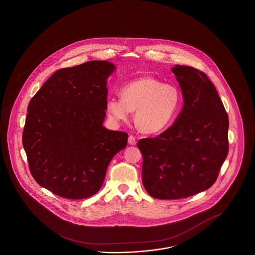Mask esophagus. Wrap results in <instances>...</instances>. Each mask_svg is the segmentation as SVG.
<instances>
[{
    "mask_svg": "<svg viewBox=\"0 0 255 255\" xmlns=\"http://www.w3.org/2000/svg\"><path fill=\"white\" fill-rule=\"evenodd\" d=\"M128 143H129V145L134 146V145L136 144V140H135V137H134V136H132V135H130V136L128 137Z\"/></svg>",
    "mask_w": 255,
    "mask_h": 255,
    "instance_id": "1",
    "label": "esophagus"
}]
</instances>
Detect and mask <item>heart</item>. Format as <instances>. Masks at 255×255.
<instances>
[{"label": "heart", "instance_id": "heart-1", "mask_svg": "<svg viewBox=\"0 0 255 255\" xmlns=\"http://www.w3.org/2000/svg\"><path fill=\"white\" fill-rule=\"evenodd\" d=\"M120 94L121 98L110 97L107 102L111 121L115 124L125 122L134 111L135 124L147 133H157L170 126L181 103L177 87L151 77H140L125 84Z\"/></svg>", "mask_w": 255, "mask_h": 255}]
</instances>
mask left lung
Listing matches in <instances>:
<instances>
[{"label":"left lung","mask_w":255,"mask_h":255,"mask_svg":"<svg viewBox=\"0 0 255 255\" xmlns=\"http://www.w3.org/2000/svg\"><path fill=\"white\" fill-rule=\"evenodd\" d=\"M171 71L182 93V109L167 130L137 143L143 155V185L150 196L162 200L210 188L229 146L228 116L215 86L193 67L176 65Z\"/></svg>","instance_id":"8db88e82"}]
</instances>
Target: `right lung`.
<instances>
[{"label": "right lung", "mask_w": 255, "mask_h": 255, "mask_svg": "<svg viewBox=\"0 0 255 255\" xmlns=\"http://www.w3.org/2000/svg\"><path fill=\"white\" fill-rule=\"evenodd\" d=\"M116 66L91 61L58 70L31 98L22 144L39 185L68 199L94 195L128 134L111 131L106 118L108 77Z\"/></svg>", "instance_id": "1"}]
</instances>
